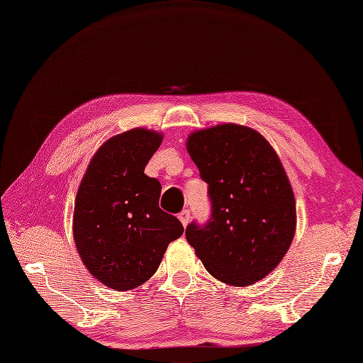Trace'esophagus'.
<instances>
[{
    "label": "esophagus",
    "instance_id": "esophagus-1",
    "mask_svg": "<svg viewBox=\"0 0 363 363\" xmlns=\"http://www.w3.org/2000/svg\"><path fill=\"white\" fill-rule=\"evenodd\" d=\"M179 219H180L183 225H188L189 219H191V211H189V208H183V211L179 213Z\"/></svg>",
    "mask_w": 363,
    "mask_h": 363
}]
</instances>
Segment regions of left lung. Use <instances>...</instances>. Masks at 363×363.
Instances as JSON below:
<instances>
[{
  "label": "left lung",
  "mask_w": 363,
  "mask_h": 363,
  "mask_svg": "<svg viewBox=\"0 0 363 363\" xmlns=\"http://www.w3.org/2000/svg\"><path fill=\"white\" fill-rule=\"evenodd\" d=\"M188 151L208 186L211 216L186 227V239L215 279L256 283L295 233V199L279 156L257 131L236 124L195 131Z\"/></svg>",
  "instance_id": "1"
}]
</instances>
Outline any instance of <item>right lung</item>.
<instances>
[{
	"label": "right lung",
	"mask_w": 363,
	"mask_h": 363,
	"mask_svg": "<svg viewBox=\"0 0 363 363\" xmlns=\"http://www.w3.org/2000/svg\"><path fill=\"white\" fill-rule=\"evenodd\" d=\"M162 136L133 128L95 152L77 192L74 240L94 277L107 288L128 291L147 281L169 242L184 232L159 207L162 184L144 174Z\"/></svg>",
	"instance_id": "right-lung-1"
}]
</instances>
